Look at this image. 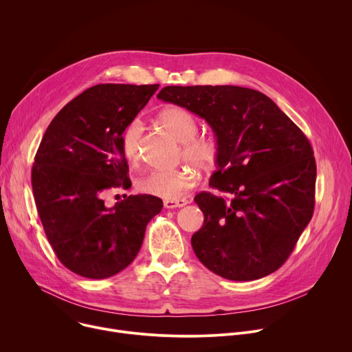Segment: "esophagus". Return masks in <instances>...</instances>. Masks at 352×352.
Listing matches in <instances>:
<instances>
[{
  "label": "esophagus",
  "instance_id": "obj_1",
  "mask_svg": "<svg viewBox=\"0 0 352 352\" xmlns=\"http://www.w3.org/2000/svg\"><path fill=\"white\" fill-rule=\"evenodd\" d=\"M189 202L186 199H181V200H164V208L166 209H177V208H182L185 205H188Z\"/></svg>",
  "mask_w": 352,
  "mask_h": 352
}]
</instances>
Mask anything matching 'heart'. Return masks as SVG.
<instances>
[{"mask_svg":"<svg viewBox=\"0 0 352 352\" xmlns=\"http://www.w3.org/2000/svg\"><path fill=\"white\" fill-rule=\"evenodd\" d=\"M157 121L175 140L182 143L181 157L186 163L206 171L213 170L217 166L221 152L220 143L213 135H197L199 122L192 113L178 106H170L159 113ZM142 132V122L133 120L121 133L122 155L131 164L138 162ZM199 178L200 175L193 167L159 170L140 178L138 188L147 195L166 200H177L195 188Z\"/></svg>","mask_w":352,"mask_h":352,"instance_id":"obj_1","label":"heart"}]
</instances>
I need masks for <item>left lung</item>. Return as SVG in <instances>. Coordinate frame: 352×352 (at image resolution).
Returning a JSON list of instances; mask_svg holds the SVG:
<instances>
[{"instance_id":"left-lung-1","label":"left lung","mask_w":352,"mask_h":352,"mask_svg":"<svg viewBox=\"0 0 352 352\" xmlns=\"http://www.w3.org/2000/svg\"><path fill=\"white\" fill-rule=\"evenodd\" d=\"M157 97L202 117L220 143L205 214L192 235L197 259L234 281L280 269L312 219L316 162L308 138L266 94L241 86H166Z\"/></svg>"}]
</instances>
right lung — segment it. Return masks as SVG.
Listing matches in <instances>:
<instances>
[{
  "label": "right lung",
  "mask_w": 352,
  "mask_h": 352,
  "mask_svg": "<svg viewBox=\"0 0 352 352\" xmlns=\"http://www.w3.org/2000/svg\"><path fill=\"white\" fill-rule=\"evenodd\" d=\"M159 85L102 83L76 96L50 122L32 167L38 217L58 261L86 278H107L132 263L147 223L163 209L152 195L106 208L103 193L128 189L121 133Z\"/></svg>",
  "instance_id": "obj_1"
}]
</instances>
